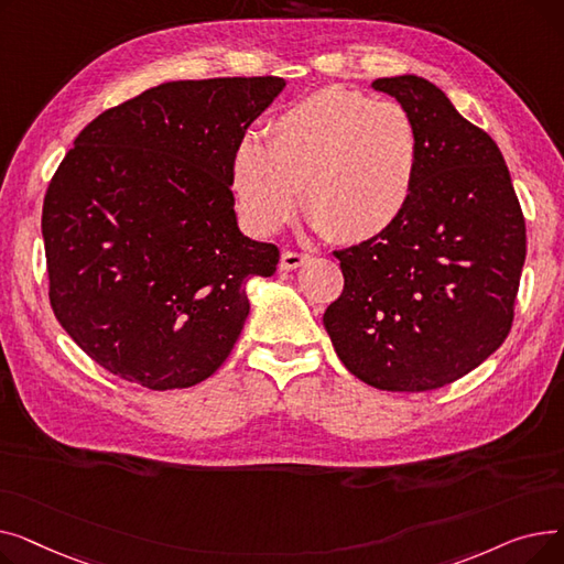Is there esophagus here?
I'll return each mask as SVG.
<instances>
[{
    "label": "esophagus",
    "mask_w": 564,
    "mask_h": 564,
    "mask_svg": "<svg viewBox=\"0 0 564 564\" xmlns=\"http://www.w3.org/2000/svg\"><path fill=\"white\" fill-rule=\"evenodd\" d=\"M311 256L308 253H300V251H283L281 256V270H297L304 262H308Z\"/></svg>",
    "instance_id": "obj_1"
}]
</instances>
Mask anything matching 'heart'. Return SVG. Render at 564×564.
Masks as SVG:
<instances>
[{
    "mask_svg": "<svg viewBox=\"0 0 564 564\" xmlns=\"http://www.w3.org/2000/svg\"><path fill=\"white\" fill-rule=\"evenodd\" d=\"M421 134L393 100L327 86L274 116L264 143L245 137L230 160V187L245 221L270 235L300 207L338 242L387 232L416 192Z\"/></svg>",
    "mask_w": 564,
    "mask_h": 564,
    "instance_id": "1",
    "label": "heart"
}]
</instances>
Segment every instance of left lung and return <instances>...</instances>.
<instances>
[{"label":"left lung","mask_w":564,"mask_h":564,"mask_svg":"<svg viewBox=\"0 0 564 564\" xmlns=\"http://www.w3.org/2000/svg\"><path fill=\"white\" fill-rule=\"evenodd\" d=\"M372 86L419 128V183L387 232L334 251L345 285L324 311V329L345 368L370 387L434 391L508 338L525 219L496 141L441 88L416 75Z\"/></svg>","instance_id":"1"}]
</instances>
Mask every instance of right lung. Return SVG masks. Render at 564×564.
<instances>
[{"label":"right lung","mask_w":564,"mask_h":564,"mask_svg":"<svg viewBox=\"0 0 564 564\" xmlns=\"http://www.w3.org/2000/svg\"><path fill=\"white\" fill-rule=\"evenodd\" d=\"M281 77L166 82L94 118L43 203L50 306L107 372L187 389L228 359L279 247L237 228L230 160Z\"/></svg>","instance_id":"right-lung-1"}]
</instances>
